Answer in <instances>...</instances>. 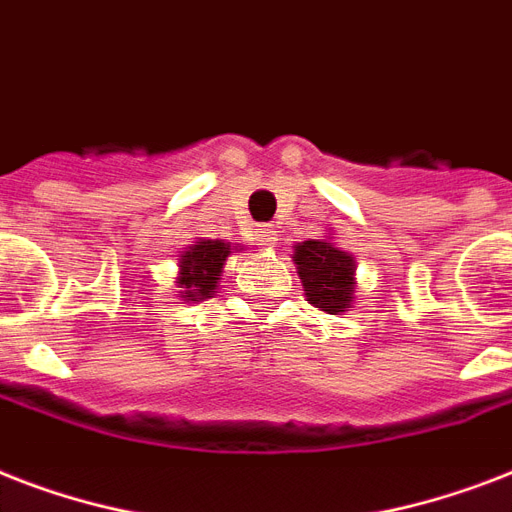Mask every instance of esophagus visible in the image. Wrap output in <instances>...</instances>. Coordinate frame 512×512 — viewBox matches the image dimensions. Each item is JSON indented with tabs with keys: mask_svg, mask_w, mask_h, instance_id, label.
<instances>
[{
	"mask_svg": "<svg viewBox=\"0 0 512 512\" xmlns=\"http://www.w3.org/2000/svg\"><path fill=\"white\" fill-rule=\"evenodd\" d=\"M255 241L260 247H273L276 244V231L271 225H260V228H255Z\"/></svg>",
	"mask_w": 512,
	"mask_h": 512,
	"instance_id": "esophagus-1",
	"label": "esophagus"
}]
</instances>
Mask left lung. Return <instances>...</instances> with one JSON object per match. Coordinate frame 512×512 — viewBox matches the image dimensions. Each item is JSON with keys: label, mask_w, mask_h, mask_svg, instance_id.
Wrapping results in <instances>:
<instances>
[{"label": "left lung", "mask_w": 512, "mask_h": 512, "mask_svg": "<svg viewBox=\"0 0 512 512\" xmlns=\"http://www.w3.org/2000/svg\"><path fill=\"white\" fill-rule=\"evenodd\" d=\"M295 265L308 303L340 316L353 303L356 260L327 239H308L295 247Z\"/></svg>", "instance_id": "obj_1"}]
</instances>
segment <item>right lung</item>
<instances>
[{"instance_id":"right-lung-1","label":"right lung","mask_w":512,"mask_h":512,"mask_svg":"<svg viewBox=\"0 0 512 512\" xmlns=\"http://www.w3.org/2000/svg\"><path fill=\"white\" fill-rule=\"evenodd\" d=\"M231 255V244L220 239H199L180 255L177 287L183 300H207L215 295L217 279Z\"/></svg>"}]
</instances>
